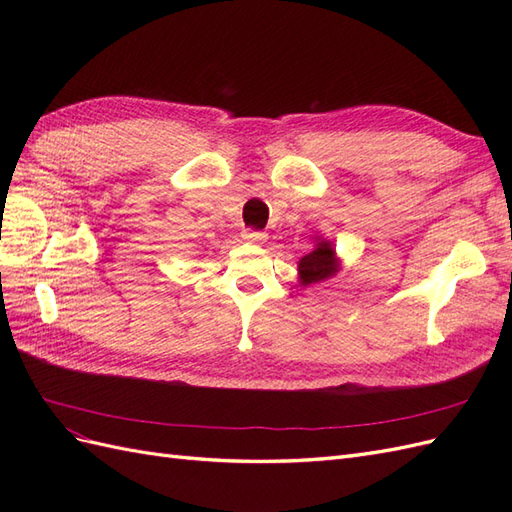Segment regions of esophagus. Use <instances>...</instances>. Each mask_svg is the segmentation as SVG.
I'll return each instance as SVG.
<instances>
[{"label": "esophagus", "mask_w": 512, "mask_h": 512, "mask_svg": "<svg viewBox=\"0 0 512 512\" xmlns=\"http://www.w3.org/2000/svg\"><path fill=\"white\" fill-rule=\"evenodd\" d=\"M243 239L247 243H262V241L267 239V235H265V232H260V230H245L243 232Z\"/></svg>", "instance_id": "1"}]
</instances>
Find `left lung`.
Returning <instances> with one entry per match:
<instances>
[{"label": "left lung", "mask_w": 512, "mask_h": 512, "mask_svg": "<svg viewBox=\"0 0 512 512\" xmlns=\"http://www.w3.org/2000/svg\"><path fill=\"white\" fill-rule=\"evenodd\" d=\"M337 269H339V260L335 256L331 241L320 239L316 250L305 254L299 260V282L303 286H309L322 280H329V277L337 273Z\"/></svg>", "instance_id": "1"}]
</instances>
